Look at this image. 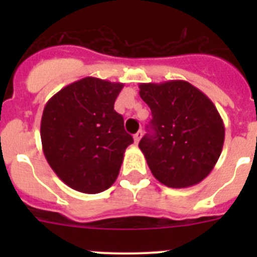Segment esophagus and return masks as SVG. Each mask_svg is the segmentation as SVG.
Segmentation results:
<instances>
[{"label":"esophagus","instance_id":"esophagus-1","mask_svg":"<svg viewBox=\"0 0 257 257\" xmlns=\"http://www.w3.org/2000/svg\"><path fill=\"white\" fill-rule=\"evenodd\" d=\"M142 136H143V131H138V133L134 135V142H135V144H139Z\"/></svg>","mask_w":257,"mask_h":257}]
</instances>
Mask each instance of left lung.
Masks as SVG:
<instances>
[{"mask_svg":"<svg viewBox=\"0 0 257 257\" xmlns=\"http://www.w3.org/2000/svg\"><path fill=\"white\" fill-rule=\"evenodd\" d=\"M139 88L153 117L139 148L153 176L179 189L201 183L216 165L225 138L215 104L183 79L140 83Z\"/></svg>","mask_w":257,"mask_h":257,"instance_id":"left-lung-1","label":"left lung"}]
</instances>
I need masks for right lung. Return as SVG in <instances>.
I'll return each instance as SVG.
<instances>
[{
	"instance_id": "1",
	"label": "right lung",
	"mask_w": 257,
	"mask_h": 257,
	"mask_svg": "<svg viewBox=\"0 0 257 257\" xmlns=\"http://www.w3.org/2000/svg\"><path fill=\"white\" fill-rule=\"evenodd\" d=\"M123 83L85 77L46 103L41 119L42 151L69 188L86 194L106 190L117 179L133 136L114 101Z\"/></svg>"
}]
</instances>
